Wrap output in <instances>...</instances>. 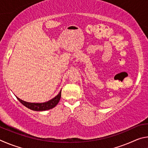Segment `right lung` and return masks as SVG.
I'll use <instances>...</instances> for the list:
<instances>
[{"mask_svg": "<svg viewBox=\"0 0 148 148\" xmlns=\"http://www.w3.org/2000/svg\"><path fill=\"white\" fill-rule=\"evenodd\" d=\"M61 97V90L60 91L59 93L53 99L50 100V101L43 102V103H32V102H27L25 101H22L18 97L17 99L21 102L22 104H23L25 106H26L28 108L31 109L34 111H45V110H48L54 108L56 105L58 104Z\"/></svg>", "mask_w": 148, "mask_h": 148, "instance_id": "add662e5", "label": "right lung"}]
</instances>
